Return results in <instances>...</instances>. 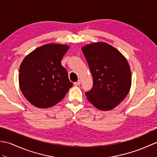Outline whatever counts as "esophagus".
I'll use <instances>...</instances> for the list:
<instances>
[{"label":"esophagus","instance_id":"1","mask_svg":"<svg viewBox=\"0 0 157 157\" xmlns=\"http://www.w3.org/2000/svg\"><path fill=\"white\" fill-rule=\"evenodd\" d=\"M80 83H81V82L79 81H78V82H74V86H79L80 85Z\"/></svg>","mask_w":157,"mask_h":157}]
</instances>
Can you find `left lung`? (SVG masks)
I'll return each instance as SVG.
<instances>
[{
    "label": "left lung",
    "instance_id": "left-lung-1",
    "mask_svg": "<svg viewBox=\"0 0 157 157\" xmlns=\"http://www.w3.org/2000/svg\"><path fill=\"white\" fill-rule=\"evenodd\" d=\"M82 50L92 75L94 85L86 92L96 108L110 110L129 92L132 77L129 64L118 50L106 43H94Z\"/></svg>",
    "mask_w": 157,
    "mask_h": 157
}]
</instances>
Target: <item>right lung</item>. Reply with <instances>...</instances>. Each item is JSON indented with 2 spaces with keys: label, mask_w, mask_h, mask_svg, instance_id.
I'll use <instances>...</instances> for the list:
<instances>
[{
  "label": "right lung",
  "mask_w": 157,
  "mask_h": 157,
  "mask_svg": "<svg viewBox=\"0 0 157 157\" xmlns=\"http://www.w3.org/2000/svg\"><path fill=\"white\" fill-rule=\"evenodd\" d=\"M70 47L49 43L38 47L24 58L19 82L26 99L40 108L52 107L66 95L73 83L61 61Z\"/></svg>",
  "instance_id": "add662e5"
}]
</instances>
